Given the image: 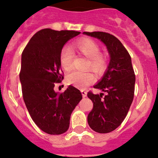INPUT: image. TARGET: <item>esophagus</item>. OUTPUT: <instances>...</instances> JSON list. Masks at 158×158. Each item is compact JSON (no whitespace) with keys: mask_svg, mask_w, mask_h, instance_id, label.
<instances>
[{"mask_svg":"<svg viewBox=\"0 0 158 158\" xmlns=\"http://www.w3.org/2000/svg\"><path fill=\"white\" fill-rule=\"evenodd\" d=\"M81 94H82V97L83 98L86 97V96H87V91H85L84 90H81Z\"/></svg>","mask_w":158,"mask_h":158,"instance_id":"1","label":"esophagus"}]
</instances>
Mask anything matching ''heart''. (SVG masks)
Segmentation results:
<instances>
[{
    "label": "heart",
    "instance_id": "heart-1",
    "mask_svg": "<svg viewBox=\"0 0 158 158\" xmlns=\"http://www.w3.org/2000/svg\"><path fill=\"white\" fill-rule=\"evenodd\" d=\"M74 48L79 54L89 59L87 68H90L97 73H102L107 65V60L104 54L100 53V47L96 41L90 38H82L76 42ZM73 56L72 51L64 47L60 54V63L62 69L69 71L72 68ZM67 82L79 88L84 89L94 82V76L90 72L73 71L68 74Z\"/></svg>",
    "mask_w": 158,
    "mask_h": 158
}]
</instances>
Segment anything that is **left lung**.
<instances>
[{
	"label": "left lung",
	"mask_w": 158,
	"mask_h": 158,
	"mask_svg": "<svg viewBox=\"0 0 158 158\" xmlns=\"http://www.w3.org/2000/svg\"><path fill=\"white\" fill-rule=\"evenodd\" d=\"M97 38L107 46L110 61L103 77L94 85L106 93L87 96L94 107L87 115V122L93 130L108 133L118 127L126 118L134 98L135 75L130 54L121 41L113 35L103 31L83 32Z\"/></svg>",
	"instance_id": "8db88e82"
}]
</instances>
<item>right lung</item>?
I'll return each mask as SVG.
<instances>
[{
    "label": "right lung",
    "instance_id": "obj_1",
    "mask_svg": "<svg viewBox=\"0 0 158 158\" xmlns=\"http://www.w3.org/2000/svg\"><path fill=\"white\" fill-rule=\"evenodd\" d=\"M79 31L44 28L31 38L22 53L20 80L23 97L36 125L50 135H60L69 128L73 110L81 98V92L70 85L56 93V83L63 79L60 51Z\"/></svg>",
    "mask_w": 158,
    "mask_h": 158
}]
</instances>
